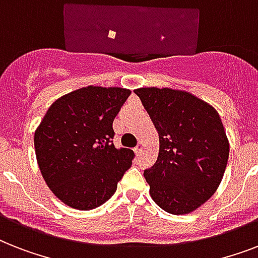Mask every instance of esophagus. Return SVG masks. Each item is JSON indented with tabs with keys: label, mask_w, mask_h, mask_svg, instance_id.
<instances>
[{
	"label": "esophagus",
	"mask_w": 258,
	"mask_h": 258,
	"mask_svg": "<svg viewBox=\"0 0 258 258\" xmlns=\"http://www.w3.org/2000/svg\"><path fill=\"white\" fill-rule=\"evenodd\" d=\"M142 151H143V142H139L137 147H135V153H137V155H141Z\"/></svg>",
	"instance_id": "obj_1"
}]
</instances>
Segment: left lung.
<instances>
[{
    "instance_id": "1",
    "label": "left lung",
    "mask_w": 258,
    "mask_h": 258,
    "mask_svg": "<svg viewBox=\"0 0 258 258\" xmlns=\"http://www.w3.org/2000/svg\"><path fill=\"white\" fill-rule=\"evenodd\" d=\"M159 134V155L145 170L154 202L182 216L196 210L216 192L228 165L229 142L212 105L183 91L139 88Z\"/></svg>"
}]
</instances>
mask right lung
I'll return each instance as SVG.
<instances>
[{
  "label": "right lung",
  "instance_id": "right-lung-1",
  "mask_svg": "<svg viewBox=\"0 0 258 258\" xmlns=\"http://www.w3.org/2000/svg\"><path fill=\"white\" fill-rule=\"evenodd\" d=\"M131 91L87 87L50 105L34 133L38 167L48 187L79 210L100 206L115 194L135 154L113 145V119Z\"/></svg>",
  "mask_w": 258,
  "mask_h": 258
}]
</instances>
